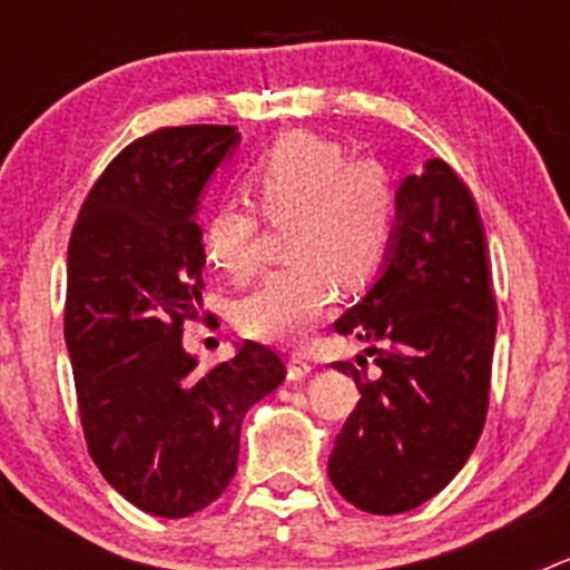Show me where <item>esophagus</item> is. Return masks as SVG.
<instances>
[{
  "label": "esophagus",
  "mask_w": 570,
  "mask_h": 570,
  "mask_svg": "<svg viewBox=\"0 0 570 570\" xmlns=\"http://www.w3.org/2000/svg\"><path fill=\"white\" fill-rule=\"evenodd\" d=\"M314 366L308 364L306 355H297L292 353L289 358H286V375H289V381H303L306 375H312Z\"/></svg>",
  "instance_id": "esophagus-1"
}]
</instances>
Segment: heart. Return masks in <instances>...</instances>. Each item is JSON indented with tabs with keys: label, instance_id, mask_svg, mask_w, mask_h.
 Returning <instances> with one entry per match:
<instances>
[{
	"label": "heart",
	"instance_id": "b5f03b06",
	"mask_svg": "<svg viewBox=\"0 0 570 570\" xmlns=\"http://www.w3.org/2000/svg\"><path fill=\"white\" fill-rule=\"evenodd\" d=\"M347 157L336 140L292 131L245 168V193L258 215L269 226L289 223V264L239 303L245 336L301 342L333 303L336 284L361 289L386 264L400 223V189L381 163ZM258 237V217L226 200L206 223V256L234 278H250L262 262Z\"/></svg>",
	"mask_w": 570,
	"mask_h": 570
}]
</instances>
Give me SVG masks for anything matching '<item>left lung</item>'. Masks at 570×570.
<instances>
[{"mask_svg": "<svg viewBox=\"0 0 570 570\" xmlns=\"http://www.w3.org/2000/svg\"><path fill=\"white\" fill-rule=\"evenodd\" d=\"M386 269L336 331L366 342L381 377L350 361L358 405L327 461L358 510L396 515L450 485L485 428L497 297L480 209L463 178L430 159L400 187Z\"/></svg>", "mask_w": 570, "mask_h": 570, "instance_id": "8db88e82", "label": "left lung"}]
</instances>
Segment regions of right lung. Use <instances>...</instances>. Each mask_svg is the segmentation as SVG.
I'll return each mask as SVG.
<instances>
[{
  "instance_id": "obj_1",
  "label": "right lung",
  "mask_w": 570,
  "mask_h": 570,
  "mask_svg": "<svg viewBox=\"0 0 570 570\" xmlns=\"http://www.w3.org/2000/svg\"><path fill=\"white\" fill-rule=\"evenodd\" d=\"M237 140L206 124L137 137L96 178L68 243L62 327L88 452L120 497L163 519L226 491L243 416L286 377L258 342L209 370L181 344L204 289L198 195Z\"/></svg>"
}]
</instances>
